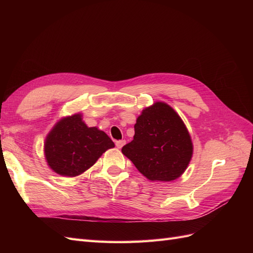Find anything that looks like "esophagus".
Returning a JSON list of instances; mask_svg holds the SVG:
<instances>
[{"mask_svg":"<svg viewBox=\"0 0 253 253\" xmlns=\"http://www.w3.org/2000/svg\"><path fill=\"white\" fill-rule=\"evenodd\" d=\"M125 144H126V140H117V141H116V147H117L118 149H121L122 147H124Z\"/></svg>","mask_w":253,"mask_h":253,"instance_id":"1","label":"esophagus"}]
</instances>
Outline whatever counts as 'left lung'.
<instances>
[{
	"instance_id": "1",
	"label": "left lung",
	"mask_w": 253,
	"mask_h": 253,
	"mask_svg": "<svg viewBox=\"0 0 253 253\" xmlns=\"http://www.w3.org/2000/svg\"><path fill=\"white\" fill-rule=\"evenodd\" d=\"M134 139L122 148L143 176L154 181H171L186 171L193 154L188 129L170 105L155 102L137 118Z\"/></svg>"
}]
</instances>
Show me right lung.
I'll use <instances>...</instances> for the list:
<instances>
[{
    "mask_svg": "<svg viewBox=\"0 0 253 253\" xmlns=\"http://www.w3.org/2000/svg\"><path fill=\"white\" fill-rule=\"evenodd\" d=\"M115 144L98 127H88L81 114L59 120L48 133L44 154L50 169L61 176L74 177L93 166Z\"/></svg>",
    "mask_w": 253,
    "mask_h": 253,
    "instance_id": "obj_1",
    "label": "right lung"
}]
</instances>
